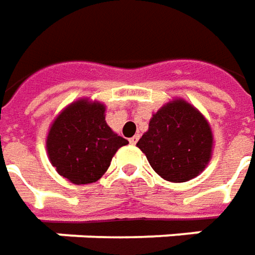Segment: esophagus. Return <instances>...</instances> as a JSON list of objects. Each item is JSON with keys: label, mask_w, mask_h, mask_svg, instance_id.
Instances as JSON below:
<instances>
[{"label": "esophagus", "mask_w": 255, "mask_h": 255, "mask_svg": "<svg viewBox=\"0 0 255 255\" xmlns=\"http://www.w3.org/2000/svg\"><path fill=\"white\" fill-rule=\"evenodd\" d=\"M138 139H139V136L134 135V136H132V138H129V144L135 145L136 142H138Z\"/></svg>", "instance_id": "34e87169"}]
</instances>
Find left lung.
<instances>
[{"instance_id": "obj_1", "label": "left lung", "mask_w": 255, "mask_h": 255, "mask_svg": "<svg viewBox=\"0 0 255 255\" xmlns=\"http://www.w3.org/2000/svg\"><path fill=\"white\" fill-rule=\"evenodd\" d=\"M136 146L161 178L188 182L207 166L213 134L202 113L183 99L166 103L152 116Z\"/></svg>"}]
</instances>
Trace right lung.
<instances>
[{"label": "right lung", "instance_id": "1", "mask_svg": "<svg viewBox=\"0 0 255 255\" xmlns=\"http://www.w3.org/2000/svg\"><path fill=\"white\" fill-rule=\"evenodd\" d=\"M106 123V106L80 99L69 104L49 128L46 149L57 173L75 185L99 180L119 148L127 145Z\"/></svg>", "mask_w": 255, "mask_h": 255}]
</instances>
